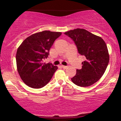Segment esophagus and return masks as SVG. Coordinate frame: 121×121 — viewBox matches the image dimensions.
<instances>
[{
  "instance_id": "1",
  "label": "esophagus",
  "mask_w": 121,
  "mask_h": 121,
  "mask_svg": "<svg viewBox=\"0 0 121 121\" xmlns=\"http://www.w3.org/2000/svg\"><path fill=\"white\" fill-rule=\"evenodd\" d=\"M61 67H62V68H63V69H66V68H67V66H65V65H61Z\"/></svg>"
}]
</instances>
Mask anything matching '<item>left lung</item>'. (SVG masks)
<instances>
[{
    "label": "left lung",
    "instance_id": "obj_1",
    "mask_svg": "<svg viewBox=\"0 0 121 121\" xmlns=\"http://www.w3.org/2000/svg\"><path fill=\"white\" fill-rule=\"evenodd\" d=\"M64 34L74 41L79 53L85 58L82 68L77 69L71 80L79 86L92 85L102 77L108 65L110 56L106 44L100 36L83 29L78 28Z\"/></svg>",
    "mask_w": 121,
    "mask_h": 121
}]
</instances>
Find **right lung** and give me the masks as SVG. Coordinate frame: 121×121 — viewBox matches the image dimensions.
I'll list each match as a JSON object with an SVG mask.
<instances>
[{
  "label": "right lung",
  "mask_w": 121,
  "mask_h": 121,
  "mask_svg": "<svg viewBox=\"0 0 121 121\" xmlns=\"http://www.w3.org/2000/svg\"><path fill=\"white\" fill-rule=\"evenodd\" d=\"M62 32L43 31L26 38L17 49L16 60L20 77L28 86L43 87L52 78L58 67L43 62L54 41Z\"/></svg>",
  "instance_id": "1"
}]
</instances>
